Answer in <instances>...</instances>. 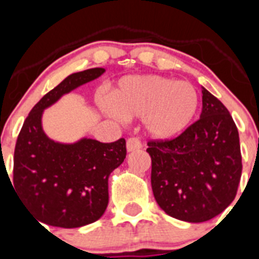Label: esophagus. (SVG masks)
<instances>
[{
  "mask_svg": "<svg viewBox=\"0 0 259 259\" xmlns=\"http://www.w3.org/2000/svg\"><path fill=\"white\" fill-rule=\"evenodd\" d=\"M143 148L141 145V141L137 139V137H130L127 140V152H137Z\"/></svg>",
  "mask_w": 259,
  "mask_h": 259,
  "instance_id": "34e87169",
  "label": "esophagus"
}]
</instances>
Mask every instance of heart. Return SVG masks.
<instances>
[{
    "instance_id": "b5f03b06",
    "label": "heart",
    "mask_w": 259,
    "mask_h": 259,
    "mask_svg": "<svg viewBox=\"0 0 259 259\" xmlns=\"http://www.w3.org/2000/svg\"><path fill=\"white\" fill-rule=\"evenodd\" d=\"M201 97L189 81L159 75H128L109 95L106 111L123 119L143 118L152 139L171 140L191 127Z\"/></svg>"
}]
</instances>
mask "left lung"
<instances>
[{
  "mask_svg": "<svg viewBox=\"0 0 259 259\" xmlns=\"http://www.w3.org/2000/svg\"><path fill=\"white\" fill-rule=\"evenodd\" d=\"M152 189L162 210L189 223L231 205L241 178L239 131L227 107L202 87L197 122L170 141H150Z\"/></svg>",
  "mask_w": 259,
  "mask_h": 259,
  "instance_id": "obj_1",
  "label": "left lung"
}]
</instances>
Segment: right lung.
Wrapping results in <instances>:
<instances>
[{
	"instance_id": "obj_1",
	"label": "right lung",
	"mask_w": 259,
	"mask_h": 259,
	"mask_svg": "<svg viewBox=\"0 0 259 259\" xmlns=\"http://www.w3.org/2000/svg\"><path fill=\"white\" fill-rule=\"evenodd\" d=\"M105 71L96 67L68 75L33 106L20 130L14 152L13 185L40 223L83 227L98 221L106 210L109 176L127 154L124 139L105 144L81 137L75 143H59L42 128L48 107Z\"/></svg>"
}]
</instances>
